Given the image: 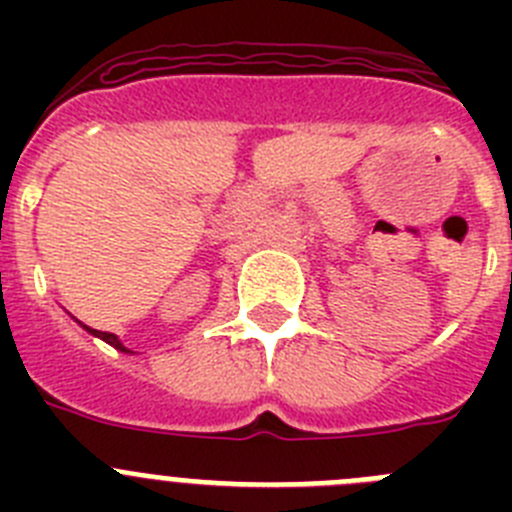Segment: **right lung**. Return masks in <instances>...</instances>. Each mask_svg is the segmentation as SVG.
I'll list each match as a JSON object with an SVG mask.
<instances>
[{
	"instance_id": "add662e5",
	"label": "right lung",
	"mask_w": 512,
	"mask_h": 512,
	"mask_svg": "<svg viewBox=\"0 0 512 512\" xmlns=\"http://www.w3.org/2000/svg\"><path fill=\"white\" fill-rule=\"evenodd\" d=\"M79 325H81V323H79ZM81 328L87 330V333H92V336L102 338L104 343H110V346H115L117 351H122V354H133V351H130V348L122 346V341H120V338L115 336V333H104V330H94V328H89V325H81Z\"/></svg>"
}]
</instances>
